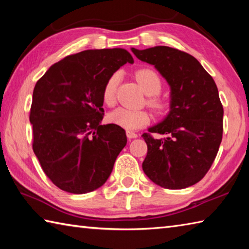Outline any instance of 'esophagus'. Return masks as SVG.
Returning <instances> with one entry per match:
<instances>
[{
    "label": "esophagus",
    "instance_id": "34e87169",
    "mask_svg": "<svg viewBox=\"0 0 249 249\" xmlns=\"http://www.w3.org/2000/svg\"><path fill=\"white\" fill-rule=\"evenodd\" d=\"M126 136H127V138H129V140H134V138H136L138 135L136 133L132 132V130H126Z\"/></svg>",
    "mask_w": 249,
    "mask_h": 249
}]
</instances>
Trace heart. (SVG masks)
Here are the masks:
<instances>
[{"mask_svg":"<svg viewBox=\"0 0 249 249\" xmlns=\"http://www.w3.org/2000/svg\"><path fill=\"white\" fill-rule=\"evenodd\" d=\"M136 79L142 91L147 95H157L162 89V82L159 74L151 68H142L136 72ZM120 82V73L115 72L104 83L102 101L107 107H113L116 102V89ZM147 104L157 113L165 111L167 105L161 99L153 96L147 100ZM112 124L127 130H135L146 126L150 122L149 113L145 109H130L125 107L116 108L107 116Z\"/></svg>","mask_w":249,"mask_h":249,"instance_id":"1","label":"heart"}]
</instances>
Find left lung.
Masks as SVG:
<instances>
[{
    "label": "left lung",
    "mask_w": 249,
    "mask_h": 249,
    "mask_svg": "<svg viewBox=\"0 0 249 249\" xmlns=\"http://www.w3.org/2000/svg\"><path fill=\"white\" fill-rule=\"evenodd\" d=\"M140 60L155 66L170 86V111L142 134L147 156L142 170L154 183L177 190L196 184L212 166L223 135V111L213 78L196 59L181 50L156 46L132 48Z\"/></svg>",
    "instance_id": "left-lung-1"
}]
</instances>
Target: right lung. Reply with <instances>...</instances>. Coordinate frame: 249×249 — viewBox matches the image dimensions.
Masks as SVG:
<instances>
[{
  "mask_svg": "<svg viewBox=\"0 0 249 249\" xmlns=\"http://www.w3.org/2000/svg\"><path fill=\"white\" fill-rule=\"evenodd\" d=\"M127 62L134 59L123 48L84 50L53 65L34 88L33 150L61 190L94 191L111 175L127 138L120 126L101 125L102 90Z\"/></svg>",
  "mask_w": 249,
  "mask_h": 249,
  "instance_id": "add662e5",
  "label": "right lung"
}]
</instances>
